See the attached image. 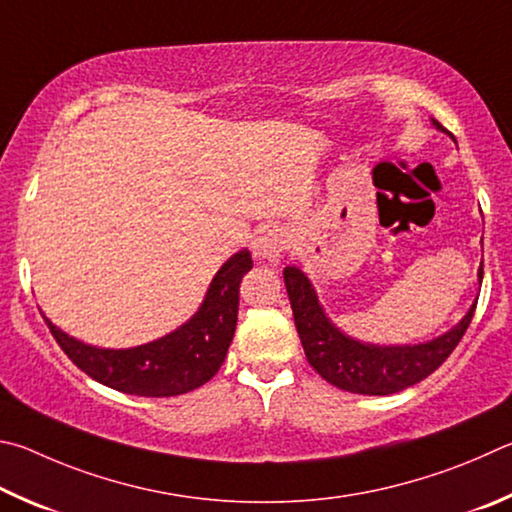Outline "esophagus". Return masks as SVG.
Masks as SVG:
<instances>
[{"label":"esophagus","mask_w":512,"mask_h":512,"mask_svg":"<svg viewBox=\"0 0 512 512\" xmlns=\"http://www.w3.org/2000/svg\"><path fill=\"white\" fill-rule=\"evenodd\" d=\"M285 245H288V236H285V231L279 224H263V227L254 233V240H251L254 256L258 261L265 263L279 261Z\"/></svg>","instance_id":"1"}]
</instances>
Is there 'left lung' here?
Listing matches in <instances>:
<instances>
[{"label": "left lung", "instance_id": "1", "mask_svg": "<svg viewBox=\"0 0 512 512\" xmlns=\"http://www.w3.org/2000/svg\"><path fill=\"white\" fill-rule=\"evenodd\" d=\"M432 123L436 130L447 132L436 119H432ZM450 137L454 139V134ZM283 279L294 324H297V333L312 369L337 389L364 393V396H389L432 375L461 342L477 308V303H472L459 324L429 342L380 346L342 333L326 315L301 267H285ZM481 281L483 263L479 267V283Z\"/></svg>", "mask_w": 512, "mask_h": 512}]
</instances>
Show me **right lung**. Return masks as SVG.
Wrapping results in <instances>:
<instances>
[{"instance_id": "1", "label": "right lung", "mask_w": 512, "mask_h": 512, "mask_svg": "<svg viewBox=\"0 0 512 512\" xmlns=\"http://www.w3.org/2000/svg\"><path fill=\"white\" fill-rule=\"evenodd\" d=\"M249 249H240L213 276L195 315L155 342L134 348H98L78 342L44 317L62 351L89 378L143 398L182 396L209 382L227 357L236 333L240 281L251 270Z\"/></svg>"}]
</instances>
